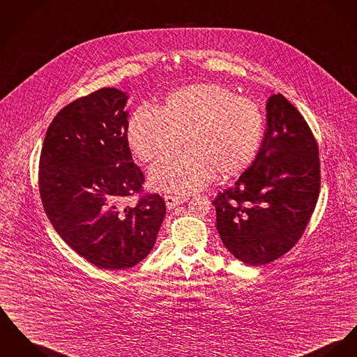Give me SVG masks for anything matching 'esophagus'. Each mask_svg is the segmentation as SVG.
Returning <instances> with one entry per match:
<instances>
[{
    "mask_svg": "<svg viewBox=\"0 0 357 357\" xmlns=\"http://www.w3.org/2000/svg\"><path fill=\"white\" fill-rule=\"evenodd\" d=\"M188 199L183 197V196H172V195H167L165 196V203H167V208H173L176 206H180L183 203H185Z\"/></svg>",
    "mask_w": 357,
    "mask_h": 357,
    "instance_id": "34e87169",
    "label": "esophagus"
}]
</instances>
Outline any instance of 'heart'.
Listing matches in <instances>:
<instances>
[{
  "label": "heart",
  "mask_w": 357,
  "mask_h": 357,
  "mask_svg": "<svg viewBox=\"0 0 357 357\" xmlns=\"http://www.w3.org/2000/svg\"><path fill=\"white\" fill-rule=\"evenodd\" d=\"M264 137L260 107L220 84H195L167 96L161 111L139 107L127 139L134 154L150 162L183 142L150 170L154 188L190 193L216 176L233 177L253 164Z\"/></svg>",
  "instance_id": "1"
}]
</instances>
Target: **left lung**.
<instances>
[{"mask_svg":"<svg viewBox=\"0 0 357 357\" xmlns=\"http://www.w3.org/2000/svg\"><path fill=\"white\" fill-rule=\"evenodd\" d=\"M319 188V151L307 121L284 96H271L256 160L213 200L223 245L249 265L282 257L305 233Z\"/></svg>","mask_w":357,"mask_h":357,"instance_id":"8db88e82","label":"left lung"}]
</instances>
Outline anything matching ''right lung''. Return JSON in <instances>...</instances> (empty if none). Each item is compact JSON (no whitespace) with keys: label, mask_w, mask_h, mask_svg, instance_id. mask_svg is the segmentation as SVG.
Listing matches in <instances>:
<instances>
[{"label":"right lung","mask_w":357,"mask_h":357,"mask_svg":"<svg viewBox=\"0 0 357 357\" xmlns=\"http://www.w3.org/2000/svg\"><path fill=\"white\" fill-rule=\"evenodd\" d=\"M128 96L102 88L62 108L48 126L39 161V192L51 225L75 253L104 269H128L153 249L167 214L127 139Z\"/></svg>","instance_id":"obj_1"}]
</instances>
